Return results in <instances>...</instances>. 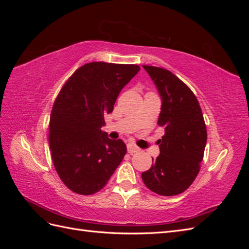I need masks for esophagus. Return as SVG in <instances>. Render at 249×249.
I'll return each instance as SVG.
<instances>
[{"label": "esophagus", "instance_id": "1", "mask_svg": "<svg viewBox=\"0 0 249 249\" xmlns=\"http://www.w3.org/2000/svg\"><path fill=\"white\" fill-rule=\"evenodd\" d=\"M139 147H137L136 145H134V144H127V153H130V154H135V153H137V152H139Z\"/></svg>", "mask_w": 249, "mask_h": 249}]
</instances>
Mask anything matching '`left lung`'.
Segmentation results:
<instances>
[{
  "label": "left lung",
  "instance_id": "left-lung-1",
  "mask_svg": "<svg viewBox=\"0 0 249 249\" xmlns=\"http://www.w3.org/2000/svg\"><path fill=\"white\" fill-rule=\"evenodd\" d=\"M155 82L162 107L158 124L165 130L160 155L147 171L143 183L153 192L173 196L191 186L200 169L207 143V127L196 96L171 71L143 65Z\"/></svg>",
  "mask_w": 249,
  "mask_h": 249
}]
</instances>
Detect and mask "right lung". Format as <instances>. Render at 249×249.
Wrapping results in <instances>:
<instances>
[{
  "mask_svg": "<svg viewBox=\"0 0 249 249\" xmlns=\"http://www.w3.org/2000/svg\"><path fill=\"white\" fill-rule=\"evenodd\" d=\"M139 71L136 64L90 62L60 90L51 112L49 142L58 176L72 192H99L123 161L124 142L109 139L102 126L119 92Z\"/></svg>",
  "mask_w": 249,
  "mask_h": 249,
  "instance_id": "right-lung-1",
  "label": "right lung"
}]
</instances>
